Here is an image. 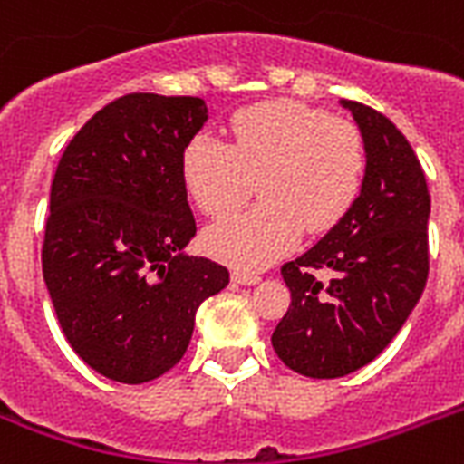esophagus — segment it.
<instances>
[{
	"label": "esophagus",
	"instance_id": "obj_1",
	"mask_svg": "<svg viewBox=\"0 0 464 464\" xmlns=\"http://www.w3.org/2000/svg\"><path fill=\"white\" fill-rule=\"evenodd\" d=\"M231 279L236 285H246V287H250V285H257V282H260V275L247 270H233Z\"/></svg>",
	"mask_w": 464,
	"mask_h": 464
}]
</instances>
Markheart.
<instances>
[{
	"label": "heart",
	"instance_id": "heart-1",
	"mask_svg": "<svg viewBox=\"0 0 464 464\" xmlns=\"http://www.w3.org/2000/svg\"><path fill=\"white\" fill-rule=\"evenodd\" d=\"M179 168L189 197L211 218L233 214L260 177L263 204L207 233L214 256L256 270L287 253L302 228L324 233L341 224L365 185L367 146L355 123L279 99L236 111L231 143L194 136Z\"/></svg>",
	"mask_w": 464,
	"mask_h": 464
}]
</instances>
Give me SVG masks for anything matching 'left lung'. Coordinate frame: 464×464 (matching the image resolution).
Wrapping results in <instances>:
<instances>
[{
    "label": "left lung",
    "mask_w": 464,
    "mask_h": 464,
    "mask_svg": "<svg viewBox=\"0 0 464 464\" xmlns=\"http://www.w3.org/2000/svg\"><path fill=\"white\" fill-rule=\"evenodd\" d=\"M343 106L365 138V185L341 224L282 265L292 304L272 334L279 360L314 380L372 362L404 326L429 279L430 194L419 158L372 106L350 99Z\"/></svg>",
    "instance_id": "left-lung-1"
}]
</instances>
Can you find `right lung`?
Listing matches in <instances>:
<instances>
[{
    "mask_svg": "<svg viewBox=\"0 0 464 464\" xmlns=\"http://www.w3.org/2000/svg\"><path fill=\"white\" fill-rule=\"evenodd\" d=\"M207 121L199 97L133 92L67 143L41 250L67 343L99 374L143 384L182 360L204 299L228 285L194 238L182 153Z\"/></svg>",
    "mask_w": 464,
    "mask_h": 464,
    "instance_id": "right-lung-1",
    "label": "right lung"
}]
</instances>
